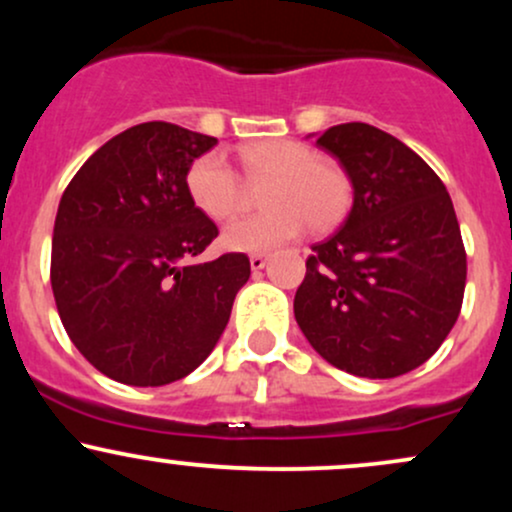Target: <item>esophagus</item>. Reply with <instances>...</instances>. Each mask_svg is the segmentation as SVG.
<instances>
[{
	"label": "esophagus",
	"instance_id": "34e87169",
	"mask_svg": "<svg viewBox=\"0 0 512 512\" xmlns=\"http://www.w3.org/2000/svg\"><path fill=\"white\" fill-rule=\"evenodd\" d=\"M267 262H269V255H267V252H257V255H252V257H250V267H252V272H260V269L267 267Z\"/></svg>",
	"mask_w": 512,
	"mask_h": 512
}]
</instances>
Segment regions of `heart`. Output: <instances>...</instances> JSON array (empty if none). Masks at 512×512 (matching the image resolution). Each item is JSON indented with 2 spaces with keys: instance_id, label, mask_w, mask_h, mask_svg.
Wrapping results in <instances>:
<instances>
[{
  "instance_id": "obj_1",
  "label": "heart",
  "mask_w": 512,
  "mask_h": 512,
  "mask_svg": "<svg viewBox=\"0 0 512 512\" xmlns=\"http://www.w3.org/2000/svg\"><path fill=\"white\" fill-rule=\"evenodd\" d=\"M240 166L252 182L269 180L262 192L267 211L243 216L223 228V245L233 252H269L291 243L303 231H330L351 204V182L339 166L301 142L264 139L238 149ZM185 190L192 207L211 221H226L240 209L243 185L219 151L190 163Z\"/></svg>"
}]
</instances>
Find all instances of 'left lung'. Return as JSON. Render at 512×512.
Wrapping results in <instances>:
<instances>
[{"instance_id":"8db88e82","label":"left lung","mask_w":512,"mask_h":512,"mask_svg":"<svg viewBox=\"0 0 512 512\" xmlns=\"http://www.w3.org/2000/svg\"><path fill=\"white\" fill-rule=\"evenodd\" d=\"M354 187L349 216L313 245L293 313L310 346L358 378H397L445 342L467 255L452 199L419 154L366 122L317 137Z\"/></svg>"}]
</instances>
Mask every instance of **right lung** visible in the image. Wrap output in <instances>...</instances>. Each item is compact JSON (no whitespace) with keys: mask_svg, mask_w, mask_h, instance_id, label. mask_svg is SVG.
Listing matches in <instances>:
<instances>
[{"mask_svg":"<svg viewBox=\"0 0 512 512\" xmlns=\"http://www.w3.org/2000/svg\"><path fill=\"white\" fill-rule=\"evenodd\" d=\"M207 134L144 122L105 142L60 199L50 281L76 349L117 383H175L214 351L250 260L195 264L219 236L185 190Z\"/></svg>","mask_w":512,"mask_h":512,"instance_id":"obj_1","label":"right lung"}]
</instances>
